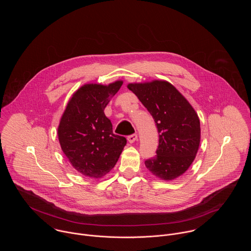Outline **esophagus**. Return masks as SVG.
<instances>
[{
  "label": "esophagus",
  "mask_w": 251,
  "mask_h": 251,
  "mask_svg": "<svg viewBox=\"0 0 251 251\" xmlns=\"http://www.w3.org/2000/svg\"><path fill=\"white\" fill-rule=\"evenodd\" d=\"M137 139H138L137 134H131V135L127 136V140L129 143H134L135 141H137Z\"/></svg>",
  "instance_id": "obj_1"
}]
</instances>
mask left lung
<instances>
[{"instance_id":"8db88e82","label":"left lung","mask_w":251,"mask_h":251,"mask_svg":"<svg viewBox=\"0 0 251 251\" xmlns=\"http://www.w3.org/2000/svg\"><path fill=\"white\" fill-rule=\"evenodd\" d=\"M127 88L152 116L159 140L156 154L145 161L154 176L171 180L193 162L200 145V121L185 98L169 82L130 83Z\"/></svg>"}]
</instances>
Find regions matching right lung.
I'll list each match as a JSON object with an SVG mask.
<instances>
[{"mask_svg":"<svg viewBox=\"0 0 251 251\" xmlns=\"http://www.w3.org/2000/svg\"><path fill=\"white\" fill-rule=\"evenodd\" d=\"M123 85L86 84L70 100L61 118L58 137L61 148L73 168L84 176L99 179L117 163L126 139L113 133L104 114L110 99Z\"/></svg>","mask_w":251,"mask_h":251,"instance_id":"obj_1","label":"right lung"}]
</instances>
